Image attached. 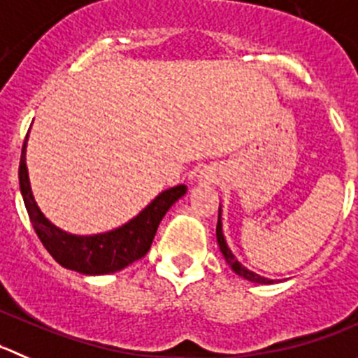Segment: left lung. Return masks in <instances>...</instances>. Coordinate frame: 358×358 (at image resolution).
I'll use <instances>...</instances> for the list:
<instances>
[{
    "instance_id": "obj_1",
    "label": "left lung",
    "mask_w": 358,
    "mask_h": 358,
    "mask_svg": "<svg viewBox=\"0 0 358 358\" xmlns=\"http://www.w3.org/2000/svg\"><path fill=\"white\" fill-rule=\"evenodd\" d=\"M217 243H219L220 252L224 255L228 265H231V268L235 270L240 277H243V279H247V280H252V282H262V285H270V282H273V280L266 279V277H262V275H258V273L250 272V270H247L245 266H242L238 262H236L235 256H233V252L229 250L228 243H226L224 235H222V224H220V219L217 220Z\"/></svg>"
}]
</instances>
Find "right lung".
I'll list each match as a JSON object with an SVG mask.
<instances>
[{"label": "right lung", "mask_w": 358, "mask_h": 358, "mask_svg": "<svg viewBox=\"0 0 358 358\" xmlns=\"http://www.w3.org/2000/svg\"><path fill=\"white\" fill-rule=\"evenodd\" d=\"M26 141H28V136L22 145L21 162H19V185H21L22 199H24L35 233L49 255L59 265L86 273V275L118 272L129 266L130 263L143 258L152 245L162 217L171 208L173 203L178 201L187 192L185 185H176L164 190L138 217H134L122 228L113 229L109 233H100L93 236L70 235L51 224L36 206L31 187H29L28 168H26Z\"/></svg>", "instance_id": "obj_1"}]
</instances>
